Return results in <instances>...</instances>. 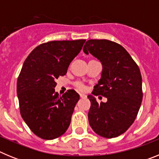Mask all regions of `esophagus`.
I'll list each match as a JSON object with an SVG mask.
<instances>
[{"label": "esophagus", "instance_id": "1", "mask_svg": "<svg viewBox=\"0 0 159 159\" xmlns=\"http://www.w3.org/2000/svg\"><path fill=\"white\" fill-rule=\"evenodd\" d=\"M80 97H81V98H82V99H84V98H86V95H85V94L80 93Z\"/></svg>", "mask_w": 159, "mask_h": 159}]
</instances>
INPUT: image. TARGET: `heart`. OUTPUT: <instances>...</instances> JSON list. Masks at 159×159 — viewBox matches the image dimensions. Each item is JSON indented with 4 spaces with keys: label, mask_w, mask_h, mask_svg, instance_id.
<instances>
[{
    "label": "heart",
    "mask_w": 159,
    "mask_h": 159,
    "mask_svg": "<svg viewBox=\"0 0 159 159\" xmlns=\"http://www.w3.org/2000/svg\"><path fill=\"white\" fill-rule=\"evenodd\" d=\"M75 86H76V88H78L79 90H80V91H83V90H84V88H85L81 83H76V84H75Z\"/></svg>",
    "instance_id": "1"
}]
</instances>
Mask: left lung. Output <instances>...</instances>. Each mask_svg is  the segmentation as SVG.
I'll return each instance as SVG.
<instances>
[{
    "label": "left lung",
    "mask_w": 159,
    "mask_h": 159,
    "mask_svg": "<svg viewBox=\"0 0 159 159\" xmlns=\"http://www.w3.org/2000/svg\"><path fill=\"white\" fill-rule=\"evenodd\" d=\"M84 53L92 54L102 64L101 78L95 86L88 121L98 135L112 139L123 134L138 115L143 100L140 70L127 50L107 40H89ZM106 97V103L98 104L94 95Z\"/></svg>",
    "instance_id": "left-lung-1"
}]
</instances>
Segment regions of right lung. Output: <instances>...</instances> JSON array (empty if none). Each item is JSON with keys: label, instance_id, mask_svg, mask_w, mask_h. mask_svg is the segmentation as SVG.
<instances>
[{"label": "right lung", "instance_id": "add662e5", "mask_svg": "<svg viewBox=\"0 0 159 159\" xmlns=\"http://www.w3.org/2000/svg\"><path fill=\"white\" fill-rule=\"evenodd\" d=\"M85 40L50 41L32 50L25 60L16 84L20 115L33 133L52 140L64 134L71 123L80 95L69 90L60 96L56 80L67 73Z\"/></svg>", "mask_w": 159, "mask_h": 159}]
</instances>
